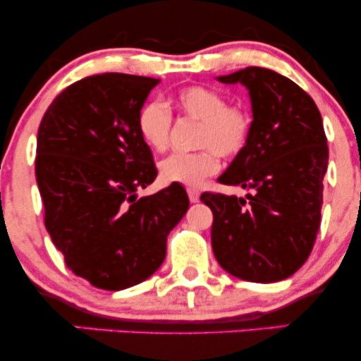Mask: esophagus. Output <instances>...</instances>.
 Instances as JSON below:
<instances>
[{"instance_id": "34e87169", "label": "esophagus", "mask_w": 361, "mask_h": 361, "mask_svg": "<svg viewBox=\"0 0 361 361\" xmlns=\"http://www.w3.org/2000/svg\"><path fill=\"white\" fill-rule=\"evenodd\" d=\"M186 192H188V198L192 204H197V202L200 200V192H198L197 188H188Z\"/></svg>"}]
</instances>
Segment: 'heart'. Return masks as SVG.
I'll use <instances>...</instances> for the list:
<instances>
[{"label": "heart", "instance_id": "obj_1", "mask_svg": "<svg viewBox=\"0 0 361 361\" xmlns=\"http://www.w3.org/2000/svg\"><path fill=\"white\" fill-rule=\"evenodd\" d=\"M173 103L185 118L197 122L193 152H175L159 163L164 183L198 186L221 168V156L234 159L241 156L252 134V115L239 103H227L221 91L193 85L180 90ZM173 114L161 100H151L137 115V130L152 151L169 146Z\"/></svg>", "mask_w": 361, "mask_h": 361}]
</instances>
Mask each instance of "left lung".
<instances>
[{
	"mask_svg": "<svg viewBox=\"0 0 361 361\" xmlns=\"http://www.w3.org/2000/svg\"><path fill=\"white\" fill-rule=\"evenodd\" d=\"M219 81L250 90L252 134L219 176V183L250 190L246 198L200 197L214 214V255L238 279L280 281L307 261L321 226L329 157L321 114L299 85L271 69L250 66Z\"/></svg>",
	"mask_w": 361,
	"mask_h": 361,
	"instance_id": "obj_1",
	"label": "left lung"
}]
</instances>
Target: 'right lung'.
Segmentation results:
<instances>
[{"label": "right lung", "instance_id": "add662e5", "mask_svg": "<svg viewBox=\"0 0 361 361\" xmlns=\"http://www.w3.org/2000/svg\"><path fill=\"white\" fill-rule=\"evenodd\" d=\"M156 78L93 74L62 90L37 134L35 176L45 229L74 275L103 290H123L154 273L169 231L190 200L171 183L137 198L156 180L137 115Z\"/></svg>", "mask_w": 361, "mask_h": 361}]
</instances>
